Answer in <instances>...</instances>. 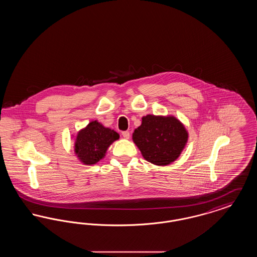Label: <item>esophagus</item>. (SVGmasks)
Masks as SVG:
<instances>
[{
	"mask_svg": "<svg viewBox=\"0 0 257 257\" xmlns=\"http://www.w3.org/2000/svg\"><path fill=\"white\" fill-rule=\"evenodd\" d=\"M121 135H122L124 139H129V138H130V133H129L128 131H123Z\"/></svg>",
	"mask_w": 257,
	"mask_h": 257,
	"instance_id": "34e87169",
	"label": "esophagus"
}]
</instances>
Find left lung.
<instances>
[{"label":"left lung","mask_w":257,"mask_h":257,"mask_svg":"<svg viewBox=\"0 0 257 257\" xmlns=\"http://www.w3.org/2000/svg\"><path fill=\"white\" fill-rule=\"evenodd\" d=\"M133 141L145 159L166 166L178 158L188 141V133L174 116L148 114L135 130Z\"/></svg>","instance_id":"obj_1"}]
</instances>
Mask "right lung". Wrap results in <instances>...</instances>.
<instances>
[{
  "label": "right lung",
  "mask_w": 257,
  "mask_h": 257,
  "mask_svg": "<svg viewBox=\"0 0 257 257\" xmlns=\"http://www.w3.org/2000/svg\"><path fill=\"white\" fill-rule=\"evenodd\" d=\"M118 138L119 135L116 132L95 120L77 135L75 152L84 164L94 165L105 156L108 147Z\"/></svg>",
  "instance_id": "add662e5"
}]
</instances>
